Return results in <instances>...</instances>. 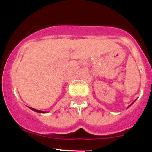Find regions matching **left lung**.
Here are the masks:
<instances>
[{"instance_id": "1", "label": "left lung", "mask_w": 152, "mask_h": 152, "mask_svg": "<svg viewBox=\"0 0 152 152\" xmlns=\"http://www.w3.org/2000/svg\"><path fill=\"white\" fill-rule=\"evenodd\" d=\"M133 103H134V102H133ZM133 103H132V104H133ZM132 104H130V105H129V106H128V108H129V106H131V105H132Z\"/></svg>"}]
</instances>
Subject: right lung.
Listing matches in <instances>:
<instances>
[{
    "mask_svg": "<svg viewBox=\"0 0 152 152\" xmlns=\"http://www.w3.org/2000/svg\"><path fill=\"white\" fill-rule=\"evenodd\" d=\"M31 110H33V111H36V112H38V113H46V111H40V110H38V109H34V108H31V107H29Z\"/></svg>",
    "mask_w": 152,
    "mask_h": 152,
    "instance_id": "obj_1",
    "label": "right lung"
}]
</instances>
